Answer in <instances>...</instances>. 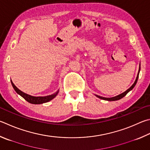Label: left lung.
Masks as SVG:
<instances>
[{
	"label": "left lung",
	"mask_w": 150,
	"mask_h": 150,
	"mask_svg": "<svg viewBox=\"0 0 150 150\" xmlns=\"http://www.w3.org/2000/svg\"><path fill=\"white\" fill-rule=\"evenodd\" d=\"M140 66H139V70H138V75H137V79H136V80L134 81V83H133L132 85L130 87L129 89H127L126 91L122 92V93L120 94L117 95V96H114V97H111V98H105V97H102V96H98V95H96V94H94L95 96H96L97 98H98L100 99H102V100H107V101H116V100H119L121 99L122 98H123L124 96H125L127 95V94L128 92H129L130 91H132L133 89V88L135 86L136 84L137 83V81H138V76H139V73H140Z\"/></svg>",
	"instance_id": "1"
}]
</instances>
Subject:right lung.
<instances>
[{
    "mask_svg": "<svg viewBox=\"0 0 150 150\" xmlns=\"http://www.w3.org/2000/svg\"><path fill=\"white\" fill-rule=\"evenodd\" d=\"M11 83H12V85L13 86V89L15 90V91L17 92L19 95H20L21 97H23L27 102H28L29 103H31L32 104H42V103L48 102L49 101H50V100L54 99V98L58 95L59 92V90H58V91L56 92L55 93H54L51 95H48V96H31V95L26 94L25 92L20 91V89L18 88L17 87L15 86V84L13 83L12 80H11Z\"/></svg>",
    "mask_w": 150,
    "mask_h": 150,
    "instance_id": "obj_1",
    "label": "right lung"
}]
</instances>
